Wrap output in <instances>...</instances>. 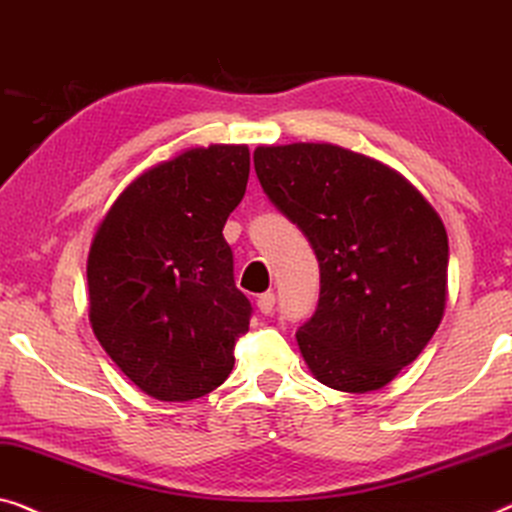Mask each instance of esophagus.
Here are the masks:
<instances>
[{
  "label": "esophagus",
  "mask_w": 512,
  "mask_h": 512,
  "mask_svg": "<svg viewBox=\"0 0 512 512\" xmlns=\"http://www.w3.org/2000/svg\"><path fill=\"white\" fill-rule=\"evenodd\" d=\"M257 308H259V313H264V315L273 313V308H276V294H273V292L259 294V297H257Z\"/></svg>",
  "instance_id": "34e87169"
}]
</instances>
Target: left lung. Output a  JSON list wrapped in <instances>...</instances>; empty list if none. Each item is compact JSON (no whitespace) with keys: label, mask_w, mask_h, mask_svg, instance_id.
Listing matches in <instances>:
<instances>
[{"label":"left lung","mask_w":512,"mask_h":512,"mask_svg":"<svg viewBox=\"0 0 512 512\" xmlns=\"http://www.w3.org/2000/svg\"><path fill=\"white\" fill-rule=\"evenodd\" d=\"M253 160L264 194L320 264L318 308L297 331L308 369L334 390H380L441 325V218L397 171L341 146H259Z\"/></svg>","instance_id":"8db88e82"}]
</instances>
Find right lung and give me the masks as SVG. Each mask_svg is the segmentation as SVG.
Here are the masks:
<instances>
[{"mask_svg": "<svg viewBox=\"0 0 512 512\" xmlns=\"http://www.w3.org/2000/svg\"><path fill=\"white\" fill-rule=\"evenodd\" d=\"M248 174L246 146L185 150L129 183L92 239V329L150 397L199 399L234 369L253 306L222 227Z\"/></svg>", "mask_w": 512, "mask_h": 512, "instance_id": "right-lung-1", "label": "right lung"}]
</instances>
